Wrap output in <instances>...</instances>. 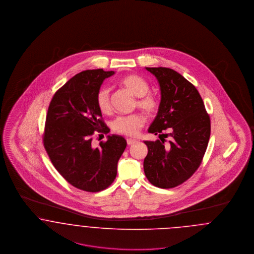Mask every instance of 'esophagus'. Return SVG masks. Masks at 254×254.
I'll use <instances>...</instances> for the list:
<instances>
[{
	"instance_id": "34e87169",
	"label": "esophagus",
	"mask_w": 254,
	"mask_h": 254,
	"mask_svg": "<svg viewBox=\"0 0 254 254\" xmlns=\"http://www.w3.org/2000/svg\"><path fill=\"white\" fill-rule=\"evenodd\" d=\"M137 141L135 139H132V138H127V144L128 145H132V144L136 143Z\"/></svg>"
}]
</instances>
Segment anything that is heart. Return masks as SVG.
<instances>
[{
    "instance_id": "b5f03b06",
    "label": "heart",
    "mask_w": 254,
    "mask_h": 254,
    "mask_svg": "<svg viewBox=\"0 0 254 254\" xmlns=\"http://www.w3.org/2000/svg\"><path fill=\"white\" fill-rule=\"evenodd\" d=\"M120 85L123 88L127 89L131 92L132 95L136 98H139L137 100V104L143 110L152 113L156 109L157 102L155 98L149 95L150 86L148 82L143 77L137 75H128L122 77L119 80ZM97 104L99 111L103 114H108L111 112L110 93L107 88H101L97 95ZM143 117L134 114L130 116L120 117L114 122V129L117 132H121L126 135H136L139 129L144 125Z\"/></svg>"
}]
</instances>
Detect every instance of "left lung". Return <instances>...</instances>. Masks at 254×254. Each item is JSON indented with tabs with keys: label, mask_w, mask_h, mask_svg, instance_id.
<instances>
[{
	"label": "left lung",
	"mask_w": 254,
	"mask_h": 254,
	"mask_svg": "<svg viewBox=\"0 0 254 254\" xmlns=\"http://www.w3.org/2000/svg\"><path fill=\"white\" fill-rule=\"evenodd\" d=\"M145 69L157 79L161 96L148 132L161 140L170 136L171 140L168 145L160 140L144 141L148 147L144 173L155 187H177L198 169L210 139V117L198 91L182 75L166 67Z\"/></svg>",
	"instance_id": "8db88e82"
}]
</instances>
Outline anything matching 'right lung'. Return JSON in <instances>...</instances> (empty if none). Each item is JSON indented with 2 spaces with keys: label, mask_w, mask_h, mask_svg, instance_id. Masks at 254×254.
<instances>
[{
  "label": "right lung",
  "mask_w": 254,
  "mask_h": 254,
  "mask_svg": "<svg viewBox=\"0 0 254 254\" xmlns=\"http://www.w3.org/2000/svg\"><path fill=\"white\" fill-rule=\"evenodd\" d=\"M114 74L95 69L70 78L56 92L45 121L44 148L53 165L71 185L91 192L113 183L127 146L119 134L107 135V141L99 147L92 145L94 131L110 132L101 121L97 95L103 80Z\"/></svg>",
  "instance_id": "obj_1"
}]
</instances>
